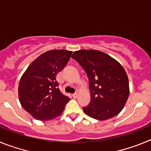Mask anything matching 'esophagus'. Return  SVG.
Masks as SVG:
<instances>
[{"instance_id":"1","label":"esophagus","mask_w":151,"mask_h":151,"mask_svg":"<svg viewBox=\"0 0 151 151\" xmlns=\"http://www.w3.org/2000/svg\"><path fill=\"white\" fill-rule=\"evenodd\" d=\"M73 97H74V98H76V97H78V94H77V93H75V94H73Z\"/></svg>"}]
</instances>
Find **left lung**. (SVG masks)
Here are the masks:
<instances>
[{
  "instance_id": "8db88e82",
  "label": "left lung",
  "mask_w": 151,
  "mask_h": 151,
  "mask_svg": "<svg viewBox=\"0 0 151 151\" xmlns=\"http://www.w3.org/2000/svg\"><path fill=\"white\" fill-rule=\"evenodd\" d=\"M89 79L91 102L84 113L97 120H106L122 111L129 95L127 73L119 63L104 52L80 50L72 55Z\"/></svg>"
}]
</instances>
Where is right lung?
I'll list each match as a JSON object with an SVG mask.
<instances>
[{"mask_svg":"<svg viewBox=\"0 0 151 151\" xmlns=\"http://www.w3.org/2000/svg\"><path fill=\"white\" fill-rule=\"evenodd\" d=\"M73 51L48 50L28 66L19 83V100L22 107L35 119L47 121L62 114L69 97L62 94L57 73L63 70Z\"/></svg>","mask_w":151,"mask_h":151,"instance_id":"1","label":"right lung"}]
</instances>
